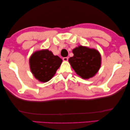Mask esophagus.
Here are the masks:
<instances>
[{
    "label": "esophagus",
    "mask_w": 130,
    "mask_h": 130,
    "mask_svg": "<svg viewBox=\"0 0 130 130\" xmlns=\"http://www.w3.org/2000/svg\"><path fill=\"white\" fill-rule=\"evenodd\" d=\"M68 59H69V58H68L67 57H63V61H67L68 60Z\"/></svg>",
    "instance_id": "1"
}]
</instances>
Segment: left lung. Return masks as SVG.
Wrapping results in <instances>:
<instances>
[{
	"label": "left lung",
	"instance_id": "1",
	"mask_svg": "<svg viewBox=\"0 0 130 130\" xmlns=\"http://www.w3.org/2000/svg\"><path fill=\"white\" fill-rule=\"evenodd\" d=\"M73 52L74 56L69 61L75 73L84 79L94 76L101 66V57L99 51L80 45L74 48Z\"/></svg>",
	"mask_w": 130,
	"mask_h": 130
}]
</instances>
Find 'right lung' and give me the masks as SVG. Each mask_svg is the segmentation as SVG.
<instances>
[{"instance_id":"obj_1","label":"right lung","mask_w":130,"mask_h":130,"mask_svg":"<svg viewBox=\"0 0 130 130\" xmlns=\"http://www.w3.org/2000/svg\"><path fill=\"white\" fill-rule=\"evenodd\" d=\"M61 62L62 59L55 56L48 50L36 51L29 59L31 73L36 79L42 82H48L54 76Z\"/></svg>"}]
</instances>
